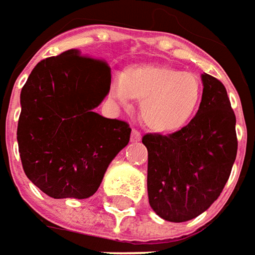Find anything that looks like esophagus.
<instances>
[{
    "label": "esophagus",
    "instance_id": "esophagus-1",
    "mask_svg": "<svg viewBox=\"0 0 255 255\" xmlns=\"http://www.w3.org/2000/svg\"><path fill=\"white\" fill-rule=\"evenodd\" d=\"M140 139H141V133H140L137 129H133V130H131V140H133V141H139Z\"/></svg>",
    "mask_w": 255,
    "mask_h": 255
}]
</instances>
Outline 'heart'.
Returning <instances> with one entry per match:
<instances>
[{
    "mask_svg": "<svg viewBox=\"0 0 255 255\" xmlns=\"http://www.w3.org/2000/svg\"><path fill=\"white\" fill-rule=\"evenodd\" d=\"M115 92L122 102L140 101V118L148 129L174 133L195 115L202 84L195 74L172 66L130 64L121 73Z\"/></svg>",
    "mask_w": 255,
    "mask_h": 255,
    "instance_id": "b5f03b06",
    "label": "heart"
}]
</instances>
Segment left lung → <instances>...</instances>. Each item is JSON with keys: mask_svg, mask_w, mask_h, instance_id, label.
Wrapping results in <instances>:
<instances>
[{"mask_svg": "<svg viewBox=\"0 0 255 255\" xmlns=\"http://www.w3.org/2000/svg\"><path fill=\"white\" fill-rule=\"evenodd\" d=\"M202 101L191 122L167 136L147 133V192L153 211L187 222L219 198L237 154L236 115L220 80L202 74Z\"/></svg>", "mask_w": 255, "mask_h": 255, "instance_id": "1", "label": "left lung"}]
</instances>
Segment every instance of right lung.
I'll list each match as a JSON object with an SVG mask.
<instances>
[{
	"label": "right lung",
	"mask_w": 255,
	"mask_h": 255,
	"mask_svg": "<svg viewBox=\"0 0 255 255\" xmlns=\"http://www.w3.org/2000/svg\"><path fill=\"white\" fill-rule=\"evenodd\" d=\"M111 88L102 59L67 50L42 60L20 91L18 147L23 171L54 199L94 195L131 129L94 112Z\"/></svg>",
	"instance_id": "add662e5"
}]
</instances>
